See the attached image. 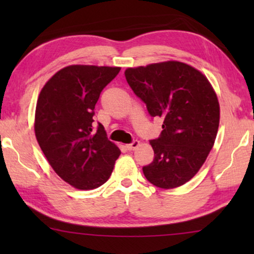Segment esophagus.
<instances>
[{
    "label": "esophagus",
    "instance_id": "esophagus-1",
    "mask_svg": "<svg viewBox=\"0 0 254 254\" xmlns=\"http://www.w3.org/2000/svg\"><path fill=\"white\" fill-rule=\"evenodd\" d=\"M138 145H140V142H138L137 140H134L133 142H130L129 144H126V148H127V150H135Z\"/></svg>",
    "mask_w": 254,
    "mask_h": 254
}]
</instances>
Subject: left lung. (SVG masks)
I'll use <instances>...</instances> for the list:
<instances>
[{
    "instance_id": "8db88e82",
    "label": "left lung",
    "mask_w": 254,
    "mask_h": 254,
    "mask_svg": "<svg viewBox=\"0 0 254 254\" xmlns=\"http://www.w3.org/2000/svg\"><path fill=\"white\" fill-rule=\"evenodd\" d=\"M125 76L150 117L163 119L161 135L150 140L155 157L142 168L144 177L161 189L184 185L199 171L216 138V93L206 76L178 61L128 68Z\"/></svg>"
}]
</instances>
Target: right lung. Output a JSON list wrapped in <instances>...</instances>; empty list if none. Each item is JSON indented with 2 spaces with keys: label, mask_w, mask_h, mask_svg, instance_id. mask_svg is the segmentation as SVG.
Instances as JSON below:
<instances>
[{
  "label": "right lung",
  "mask_w": 254,
  "mask_h": 254,
  "mask_svg": "<svg viewBox=\"0 0 254 254\" xmlns=\"http://www.w3.org/2000/svg\"><path fill=\"white\" fill-rule=\"evenodd\" d=\"M119 67L69 65L59 70L41 90L34 131L52 168L78 190H93L107 182L120 150L95 127V106Z\"/></svg>",
  "instance_id": "right-lung-1"
}]
</instances>
